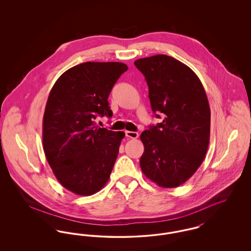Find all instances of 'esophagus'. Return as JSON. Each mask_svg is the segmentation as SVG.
<instances>
[{
	"label": "esophagus",
	"instance_id": "obj_1",
	"mask_svg": "<svg viewBox=\"0 0 251 251\" xmlns=\"http://www.w3.org/2000/svg\"><path fill=\"white\" fill-rule=\"evenodd\" d=\"M125 134H126L127 137H130L132 139H135V138L138 137V132H136V131H125Z\"/></svg>",
	"mask_w": 251,
	"mask_h": 251
}]
</instances>
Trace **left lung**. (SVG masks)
<instances>
[{
  "instance_id": "8db88e82",
  "label": "left lung",
  "mask_w": 251,
  "mask_h": 251,
  "mask_svg": "<svg viewBox=\"0 0 251 251\" xmlns=\"http://www.w3.org/2000/svg\"><path fill=\"white\" fill-rule=\"evenodd\" d=\"M134 65L146 78L156 117L165 116L140 135V167L157 185L178 187L198 170L208 150L211 111L205 89L188 66L171 56L157 54Z\"/></svg>"
}]
</instances>
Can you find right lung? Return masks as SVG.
<instances>
[{"label":"right lung","instance_id":"right-lung-1","mask_svg":"<svg viewBox=\"0 0 251 251\" xmlns=\"http://www.w3.org/2000/svg\"><path fill=\"white\" fill-rule=\"evenodd\" d=\"M127 70L120 62H85L64 72L50 89L43 149L55 178L76 195H94L110 178L125 133L100 128L94 120L113 116L108 97Z\"/></svg>","mask_w":251,"mask_h":251}]
</instances>
